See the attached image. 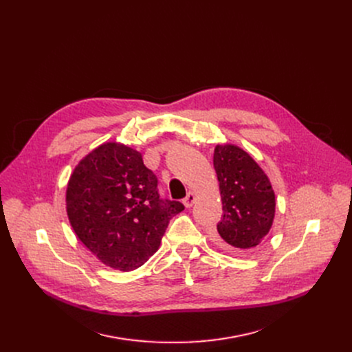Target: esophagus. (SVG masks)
Returning a JSON list of instances; mask_svg holds the SVG:
<instances>
[{"label": "esophagus", "mask_w": 352, "mask_h": 352, "mask_svg": "<svg viewBox=\"0 0 352 352\" xmlns=\"http://www.w3.org/2000/svg\"><path fill=\"white\" fill-rule=\"evenodd\" d=\"M195 201H197V195H195L194 192H188L186 197H185V199H184V205H185L186 208H190V206H192V205L195 204Z\"/></svg>", "instance_id": "obj_1"}]
</instances>
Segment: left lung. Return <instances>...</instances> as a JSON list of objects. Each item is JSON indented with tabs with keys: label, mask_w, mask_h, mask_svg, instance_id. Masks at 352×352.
Masks as SVG:
<instances>
[{
	"label": "left lung",
	"mask_w": 352,
	"mask_h": 352,
	"mask_svg": "<svg viewBox=\"0 0 352 352\" xmlns=\"http://www.w3.org/2000/svg\"><path fill=\"white\" fill-rule=\"evenodd\" d=\"M213 166L223 205L219 241L234 250L257 247L270 233L275 216V194L268 177L248 153L233 144L214 147Z\"/></svg>",
	"instance_id": "left-lung-1"
}]
</instances>
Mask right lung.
<instances>
[{
	"instance_id": "right-lung-1",
	"label": "right lung",
	"mask_w": 352,
	"mask_h": 352,
	"mask_svg": "<svg viewBox=\"0 0 352 352\" xmlns=\"http://www.w3.org/2000/svg\"><path fill=\"white\" fill-rule=\"evenodd\" d=\"M157 184L142 154L120 143L101 144L74 168L66 192L69 220L101 263L132 271L158 250L184 205L160 198Z\"/></svg>"
}]
</instances>
